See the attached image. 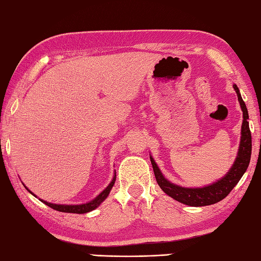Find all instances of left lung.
<instances>
[{
  "mask_svg": "<svg viewBox=\"0 0 261 261\" xmlns=\"http://www.w3.org/2000/svg\"><path fill=\"white\" fill-rule=\"evenodd\" d=\"M235 92L238 94V99L240 102L241 109L243 111V122L242 129H241V142L239 146L238 156L235 159L233 166L230 167L228 173L226 174L223 178L215 181V183L203 186V188H183V186L176 185L170 183L168 179H166L162 175L159 167L156 166L153 158L150 155L152 168L154 171V176L156 183L170 198L175 199L180 203L191 205V207H203V205H209L217 203L227 196L230 191L234 189V186L239 183L241 177L243 176L245 170L248 169L250 164V158H251V149H252V141H251V132L249 128V115L247 106L241 96L239 87L233 85Z\"/></svg>",
  "mask_w": 261,
  "mask_h": 261,
  "instance_id": "left-lung-1",
  "label": "left lung"
}]
</instances>
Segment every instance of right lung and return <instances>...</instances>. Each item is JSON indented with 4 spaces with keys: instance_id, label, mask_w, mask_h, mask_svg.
Instances as JSON below:
<instances>
[{
    "instance_id": "right-lung-1",
    "label": "right lung",
    "mask_w": 261,
    "mask_h": 261,
    "mask_svg": "<svg viewBox=\"0 0 261 261\" xmlns=\"http://www.w3.org/2000/svg\"><path fill=\"white\" fill-rule=\"evenodd\" d=\"M115 181H116V174L114 176V178H112V180L110 181V184L108 185L107 188L103 190L101 193L96 196L95 199H93L92 201H90V202H87V203H83V204H54V203L47 202V201H44V200H41V199H39V200H41L43 203H45L46 205H48L50 208H52L54 210H58V211H61V213L86 214V213H90V211L94 210L95 208L99 207V205L103 202V201L107 199V196L109 195L112 186H114V184H115ZM24 188H26V186H24ZM28 192H31V191L28 190ZM31 193L33 194V192H31ZM33 195H35V194H33Z\"/></svg>"
}]
</instances>
